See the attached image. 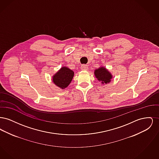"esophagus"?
<instances>
[{
    "label": "esophagus",
    "mask_w": 159,
    "mask_h": 159,
    "mask_svg": "<svg viewBox=\"0 0 159 159\" xmlns=\"http://www.w3.org/2000/svg\"><path fill=\"white\" fill-rule=\"evenodd\" d=\"M80 68H81V69H82V70H87L88 67V66L86 65V64H83V65L81 66V67H80Z\"/></svg>",
    "instance_id": "obj_1"
}]
</instances>
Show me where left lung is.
Listing matches in <instances>:
<instances>
[{
  "label": "left lung",
  "mask_w": 159,
  "mask_h": 159,
  "mask_svg": "<svg viewBox=\"0 0 159 159\" xmlns=\"http://www.w3.org/2000/svg\"><path fill=\"white\" fill-rule=\"evenodd\" d=\"M94 74L99 81H101L102 83H109L111 81V79H112V75L104 67H100L95 70Z\"/></svg>",
  "instance_id": "8db88e82"
}]
</instances>
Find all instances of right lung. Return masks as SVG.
Instances as JSON below:
<instances>
[{"label":"right lung","mask_w":159,"mask_h":159,"mask_svg":"<svg viewBox=\"0 0 159 159\" xmlns=\"http://www.w3.org/2000/svg\"><path fill=\"white\" fill-rule=\"evenodd\" d=\"M74 76V72L70 69L64 67L53 76V82L62 89L67 88L71 82Z\"/></svg>","instance_id":"add662e5"}]
</instances>
